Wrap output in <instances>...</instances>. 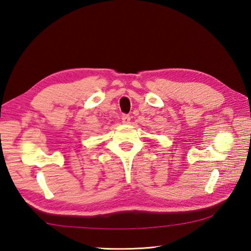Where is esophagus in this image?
Returning a JSON list of instances; mask_svg holds the SVG:
<instances>
[{"label":"esophagus","mask_w":251,"mask_h":251,"mask_svg":"<svg viewBox=\"0 0 251 251\" xmlns=\"http://www.w3.org/2000/svg\"><path fill=\"white\" fill-rule=\"evenodd\" d=\"M122 122H123V124H129V123H130V117H129V115L123 114V115H122Z\"/></svg>","instance_id":"esophagus-1"}]
</instances>
